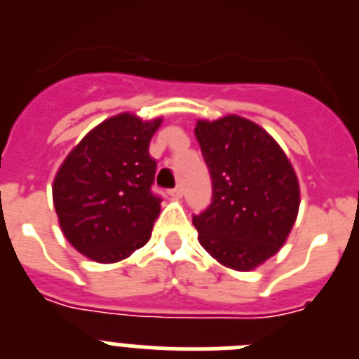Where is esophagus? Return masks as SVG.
I'll use <instances>...</instances> for the list:
<instances>
[{
    "label": "esophagus",
    "mask_w": 359,
    "mask_h": 359,
    "mask_svg": "<svg viewBox=\"0 0 359 359\" xmlns=\"http://www.w3.org/2000/svg\"><path fill=\"white\" fill-rule=\"evenodd\" d=\"M169 194L172 196V198H182V196H183V187H182V185H177L176 189L170 190Z\"/></svg>",
    "instance_id": "obj_1"
}]
</instances>
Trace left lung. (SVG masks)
I'll return each mask as SVG.
<instances>
[{"mask_svg":"<svg viewBox=\"0 0 359 359\" xmlns=\"http://www.w3.org/2000/svg\"><path fill=\"white\" fill-rule=\"evenodd\" d=\"M196 138L212 177V203L194 215L198 241L219 264L252 271L287 241L300 185L286 152L239 115L198 120Z\"/></svg>","mask_w":359,"mask_h":359,"instance_id":"obj_1","label":"left lung"}]
</instances>
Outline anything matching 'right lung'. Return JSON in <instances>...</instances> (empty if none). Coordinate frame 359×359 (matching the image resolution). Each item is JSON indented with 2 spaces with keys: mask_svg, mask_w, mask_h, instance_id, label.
I'll list each match as a JSON object with an SVG mask.
<instances>
[{
  "mask_svg": "<svg viewBox=\"0 0 359 359\" xmlns=\"http://www.w3.org/2000/svg\"><path fill=\"white\" fill-rule=\"evenodd\" d=\"M163 118L120 113L72 149L53 180L59 224L79 253L100 264L128 259L151 239L161 199L152 194V135Z\"/></svg>",
  "mask_w": 359,
  "mask_h": 359,
  "instance_id": "right-lung-1",
  "label": "right lung"
}]
</instances>
